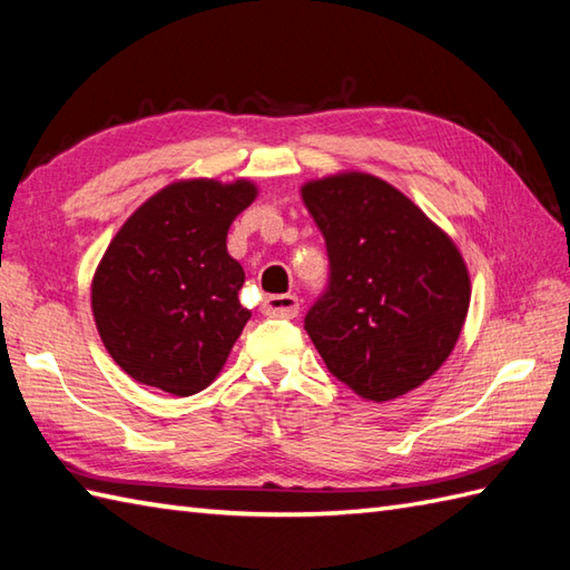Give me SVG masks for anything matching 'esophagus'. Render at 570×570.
<instances>
[{"label":"esophagus","mask_w":570,"mask_h":570,"mask_svg":"<svg viewBox=\"0 0 570 570\" xmlns=\"http://www.w3.org/2000/svg\"><path fill=\"white\" fill-rule=\"evenodd\" d=\"M266 316H278V318H296L298 316V298L292 294H276L266 296L262 304Z\"/></svg>","instance_id":"esophagus-1"}]
</instances>
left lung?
Here are the masks:
<instances>
[{"mask_svg":"<svg viewBox=\"0 0 570 570\" xmlns=\"http://www.w3.org/2000/svg\"><path fill=\"white\" fill-rule=\"evenodd\" d=\"M325 237L331 282L306 313L325 367L367 402H390L435 374L463 331V254L386 180L343 171L301 186Z\"/></svg>","mask_w":570,"mask_h":570,"instance_id":"8db88e82","label":"left lung"}]
</instances>
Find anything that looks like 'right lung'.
<instances>
[{"mask_svg":"<svg viewBox=\"0 0 570 570\" xmlns=\"http://www.w3.org/2000/svg\"><path fill=\"white\" fill-rule=\"evenodd\" d=\"M257 198L247 178L168 184L127 217L92 276V316L107 353L139 384L174 396L205 390L252 313L227 229Z\"/></svg>","mask_w":570,"mask_h":570,"instance_id":"1","label":"right lung"}]
</instances>
